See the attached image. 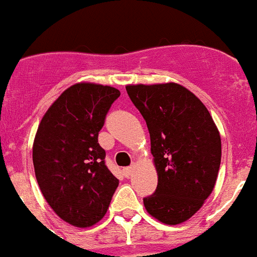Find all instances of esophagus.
<instances>
[{"label":"esophagus","instance_id":"34e87169","mask_svg":"<svg viewBox=\"0 0 257 257\" xmlns=\"http://www.w3.org/2000/svg\"><path fill=\"white\" fill-rule=\"evenodd\" d=\"M134 170H135V167L134 166H130V167H124L123 169V175L126 176V178H130L131 175H133Z\"/></svg>","mask_w":257,"mask_h":257}]
</instances>
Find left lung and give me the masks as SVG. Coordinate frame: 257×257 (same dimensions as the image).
Segmentation results:
<instances>
[{"instance_id":"left-lung-1","label":"left lung","mask_w":257,"mask_h":257,"mask_svg":"<svg viewBox=\"0 0 257 257\" xmlns=\"http://www.w3.org/2000/svg\"><path fill=\"white\" fill-rule=\"evenodd\" d=\"M147 122L158 175L154 194L144 198L151 216L167 225L187 221L216 184L221 138L205 104L175 82L127 85Z\"/></svg>"}]
</instances>
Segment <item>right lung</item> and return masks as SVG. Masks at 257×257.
Instances as JSON below:
<instances>
[{"mask_svg":"<svg viewBox=\"0 0 257 257\" xmlns=\"http://www.w3.org/2000/svg\"><path fill=\"white\" fill-rule=\"evenodd\" d=\"M115 87L78 82L61 92L38 124L33 166L42 196L70 225L90 228L106 213L118 179L105 166L97 135Z\"/></svg>","mask_w":257,"mask_h":257,"instance_id":"right-lung-1","label":"right lung"}]
</instances>
